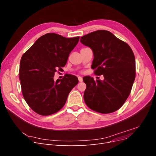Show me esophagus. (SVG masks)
I'll return each mask as SVG.
<instances>
[{
  "label": "esophagus",
  "instance_id": "34e87169",
  "mask_svg": "<svg viewBox=\"0 0 156 156\" xmlns=\"http://www.w3.org/2000/svg\"><path fill=\"white\" fill-rule=\"evenodd\" d=\"M78 79H79V82H80L83 81V79H82V77L79 76V77H78Z\"/></svg>",
  "mask_w": 156,
  "mask_h": 156
}]
</instances>
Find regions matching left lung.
<instances>
[{"label":"left lung","instance_id":"left-lung-1","mask_svg":"<svg viewBox=\"0 0 156 156\" xmlns=\"http://www.w3.org/2000/svg\"><path fill=\"white\" fill-rule=\"evenodd\" d=\"M80 42L94 54L91 68L104 79L83 77L86 84L83 99L92 110L102 114L116 111L122 106L136 77V60L130 46L107 30H99L83 35Z\"/></svg>","mask_w":156,"mask_h":156}]
</instances>
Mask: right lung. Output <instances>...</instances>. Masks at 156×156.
<instances>
[{
    "instance_id": "right-lung-1",
    "label": "right lung",
    "mask_w": 156,
    "mask_h": 156,
    "mask_svg": "<svg viewBox=\"0 0 156 156\" xmlns=\"http://www.w3.org/2000/svg\"><path fill=\"white\" fill-rule=\"evenodd\" d=\"M79 37L66 38L54 33L39 37L22 55L19 79L22 95L36 113L49 115L61 110L69 92L79 82L76 76L67 74L54 80V73L67 63Z\"/></svg>"
}]
</instances>
